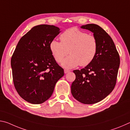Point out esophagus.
Listing matches in <instances>:
<instances>
[{
  "label": "esophagus",
  "instance_id": "34e87169",
  "mask_svg": "<svg viewBox=\"0 0 130 130\" xmlns=\"http://www.w3.org/2000/svg\"><path fill=\"white\" fill-rule=\"evenodd\" d=\"M70 71V70H68V69H64V73H68V72H69Z\"/></svg>",
  "mask_w": 130,
  "mask_h": 130
}]
</instances>
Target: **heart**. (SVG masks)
Instances as JSON below:
<instances>
[{"mask_svg":"<svg viewBox=\"0 0 130 130\" xmlns=\"http://www.w3.org/2000/svg\"><path fill=\"white\" fill-rule=\"evenodd\" d=\"M61 42L53 40L49 49L56 62L60 63L69 52L71 54L63 61L62 66L68 69L85 67L95 58L98 42L95 37L77 28L72 27L65 31L60 37Z\"/></svg>","mask_w":130,"mask_h":130,"instance_id":"obj_1","label":"heart"}]
</instances>
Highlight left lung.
<instances>
[{
	"label": "left lung",
	"mask_w": 130,
	"mask_h": 130,
	"mask_svg": "<svg viewBox=\"0 0 130 130\" xmlns=\"http://www.w3.org/2000/svg\"><path fill=\"white\" fill-rule=\"evenodd\" d=\"M81 28L91 31L98 42L93 61L81 70H73L76 79L72 84L74 99L83 104L98 103L113 91L116 83L120 57L112 39L104 30L95 24Z\"/></svg>",
	"instance_id": "1"
}]
</instances>
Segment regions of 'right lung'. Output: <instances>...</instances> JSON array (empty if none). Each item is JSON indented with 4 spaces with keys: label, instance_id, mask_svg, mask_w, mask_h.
<instances>
[{
    "label": "right lung",
    "instance_id": "1",
    "mask_svg": "<svg viewBox=\"0 0 130 130\" xmlns=\"http://www.w3.org/2000/svg\"><path fill=\"white\" fill-rule=\"evenodd\" d=\"M53 25L32 27L20 39L11 60L13 82L22 98L41 104L51 97L56 83L64 75L49 49L60 32Z\"/></svg>",
    "mask_w": 130,
    "mask_h": 130
}]
</instances>
